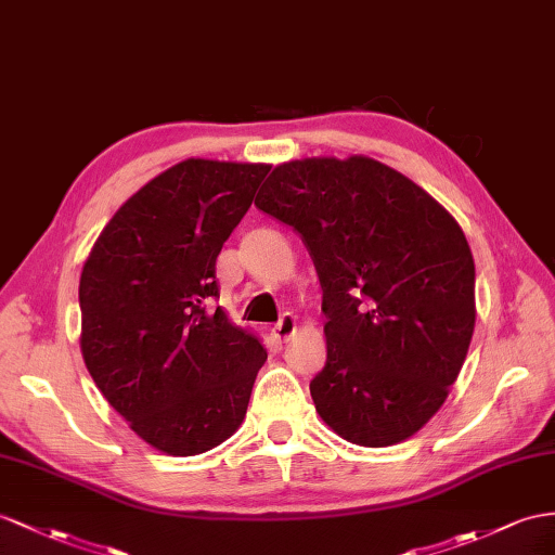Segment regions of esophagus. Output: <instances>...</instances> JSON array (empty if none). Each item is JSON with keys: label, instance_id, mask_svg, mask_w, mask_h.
I'll return each mask as SVG.
<instances>
[{"label": "esophagus", "instance_id": "obj_1", "mask_svg": "<svg viewBox=\"0 0 555 555\" xmlns=\"http://www.w3.org/2000/svg\"><path fill=\"white\" fill-rule=\"evenodd\" d=\"M295 331H297L295 317H293V314H283V317H281V321H279V323H274L272 335L279 339V343H286V339H288L291 335H295Z\"/></svg>", "mask_w": 555, "mask_h": 555}]
</instances>
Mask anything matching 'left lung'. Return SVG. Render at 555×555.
Masks as SVG:
<instances>
[{
    "label": "left lung",
    "instance_id": "left-lung-1",
    "mask_svg": "<svg viewBox=\"0 0 555 555\" xmlns=\"http://www.w3.org/2000/svg\"><path fill=\"white\" fill-rule=\"evenodd\" d=\"M255 206L302 236L323 288L325 357L309 391L349 443L387 448L446 403L476 325L462 227L371 156L281 164Z\"/></svg>",
    "mask_w": 555,
    "mask_h": 555
}]
</instances>
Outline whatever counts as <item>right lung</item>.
<instances>
[{"instance_id": "obj_1", "label": "right lung", "mask_w": 555, "mask_h": 555, "mask_svg": "<svg viewBox=\"0 0 555 555\" xmlns=\"http://www.w3.org/2000/svg\"><path fill=\"white\" fill-rule=\"evenodd\" d=\"M269 164L184 159L140 188L93 244L79 281L81 353L131 429L173 457L224 443L267 351L222 307L216 260Z\"/></svg>"}]
</instances>
